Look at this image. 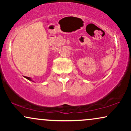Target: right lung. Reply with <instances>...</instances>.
<instances>
[{
	"label": "right lung",
	"mask_w": 131,
	"mask_h": 131,
	"mask_svg": "<svg viewBox=\"0 0 131 131\" xmlns=\"http://www.w3.org/2000/svg\"><path fill=\"white\" fill-rule=\"evenodd\" d=\"M25 78H26V79H28V80H29V81H32V80H31V78H30L29 77H26V76H25Z\"/></svg>",
	"instance_id": "obj_1"
}]
</instances>
